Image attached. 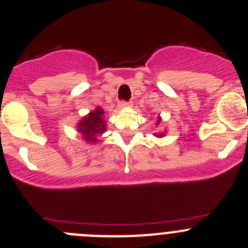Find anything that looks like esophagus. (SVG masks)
<instances>
[{
	"label": "esophagus",
	"mask_w": 248,
	"mask_h": 248,
	"mask_svg": "<svg viewBox=\"0 0 248 248\" xmlns=\"http://www.w3.org/2000/svg\"><path fill=\"white\" fill-rule=\"evenodd\" d=\"M131 107V103L127 102H120L119 103V109H126V108Z\"/></svg>",
	"instance_id": "obj_1"
}]
</instances>
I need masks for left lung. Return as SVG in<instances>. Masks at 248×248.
<instances>
[{"label": "left lung", "mask_w": 248, "mask_h": 248, "mask_svg": "<svg viewBox=\"0 0 248 248\" xmlns=\"http://www.w3.org/2000/svg\"><path fill=\"white\" fill-rule=\"evenodd\" d=\"M161 124V116L158 115L157 121H156V127H158V124ZM154 136H155L156 138H163V137L166 136V131H160V132H157V133H154Z\"/></svg>", "instance_id": "8db88e82"}]
</instances>
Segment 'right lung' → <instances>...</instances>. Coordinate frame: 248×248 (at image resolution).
<instances>
[{
  "mask_svg": "<svg viewBox=\"0 0 248 248\" xmlns=\"http://www.w3.org/2000/svg\"><path fill=\"white\" fill-rule=\"evenodd\" d=\"M104 110L97 107L88 112L76 124V129L81 133L82 139L87 144L98 143V136H102L107 131V121L104 120Z\"/></svg>",
  "mask_w": 248,
  "mask_h": 248,
  "instance_id": "1",
  "label": "right lung"
}]
</instances>
